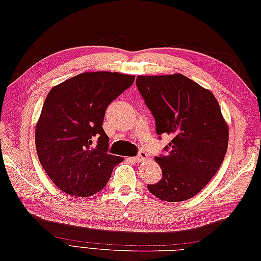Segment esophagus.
<instances>
[{"instance_id": "obj_1", "label": "esophagus", "mask_w": 261, "mask_h": 261, "mask_svg": "<svg viewBox=\"0 0 261 261\" xmlns=\"http://www.w3.org/2000/svg\"><path fill=\"white\" fill-rule=\"evenodd\" d=\"M147 159H148V154H147V152H145V151H140V152H139V154H138L137 157L132 158V160H134L135 163H142V162H146Z\"/></svg>"}]
</instances>
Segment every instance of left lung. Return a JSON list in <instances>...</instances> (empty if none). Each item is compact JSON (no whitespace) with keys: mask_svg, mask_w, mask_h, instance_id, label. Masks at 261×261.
<instances>
[{"mask_svg":"<svg viewBox=\"0 0 261 261\" xmlns=\"http://www.w3.org/2000/svg\"><path fill=\"white\" fill-rule=\"evenodd\" d=\"M138 90L156 120L158 135L173 139L168 153L154 160L163 170L148 185L166 202H181L207 185L222 164L229 126L213 93L181 74L138 76Z\"/></svg>","mask_w":261,"mask_h":261,"instance_id":"8db88e82","label":"left lung"}]
</instances>
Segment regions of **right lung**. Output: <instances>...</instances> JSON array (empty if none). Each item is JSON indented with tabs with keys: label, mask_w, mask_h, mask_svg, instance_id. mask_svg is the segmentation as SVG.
Masks as SVG:
<instances>
[{
	"label": "right lung",
	"mask_w": 261,
	"mask_h": 261,
	"mask_svg": "<svg viewBox=\"0 0 261 261\" xmlns=\"http://www.w3.org/2000/svg\"><path fill=\"white\" fill-rule=\"evenodd\" d=\"M135 82V75L85 71L54 86L36 124L38 158L59 190L88 197L105 187L123 158L109 154L103 130L109 104ZM96 139L98 146L93 148Z\"/></svg>",
	"instance_id": "add662e5"
}]
</instances>
